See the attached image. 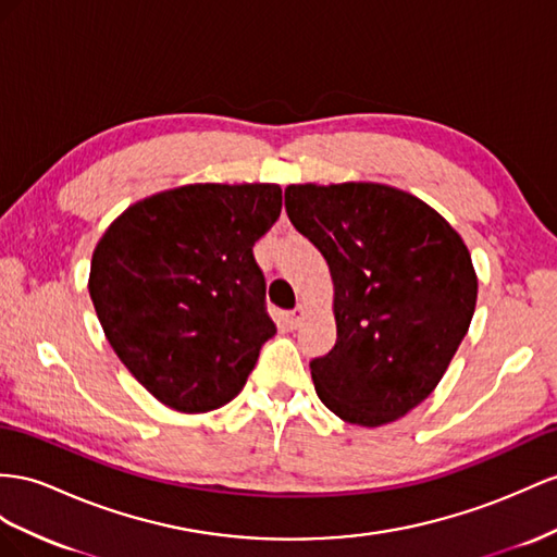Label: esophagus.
<instances>
[{
  "label": "esophagus",
  "instance_id": "obj_1",
  "mask_svg": "<svg viewBox=\"0 0 557 557\" xmlns=\"http://www.w3.org/2000/svg\"><path fill=\"white\" fill-rule=\"evenodd\" d=\"M304 312H306V308H304V306H296L294 310H289V312H287V326H289V330H296V326L301 324V320H304Z\"/></svg>",
  "mask_w": 557,
  "mask_h": 557
}]
</instances>
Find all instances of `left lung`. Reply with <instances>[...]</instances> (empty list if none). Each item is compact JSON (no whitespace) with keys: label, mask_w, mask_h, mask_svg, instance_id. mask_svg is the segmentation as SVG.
Instances as JSON below:
<instances>
[{"label":"left lung","mask_w":557,"mask_h":557,"mask_svg":"<svg viewBox=\"0 0 557 557\" xmlns=\"http://www.w3.org/2000/svg\"><path fill=\"white\" fill-rule=\"evenodd\" d=\"M294 227L334 280V348L310 362L326 409L376 428L435 391L475 312L459 233L419 197L381 183L289 185Z\"/></svg>","instance_id":"8db88e82"}]
</instances>
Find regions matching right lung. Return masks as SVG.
<instances>
[{
  "label": "right lung",
  "mask_w": 557,
  "mask_h": 557,
  "mask_svg": "<svg viewBox=\"0 0 557 557\" xmlns=\"http://www.w3.org/2000/svg\"><path fill=\"white\" fill-rule=\"evenodd\" d=\"M282 211L275 183H195L132 205L98 242L89 294L143 388L185 414L227 405L275 334L253 259Z\"/></svg>",
  "instance_id": "1"
}]
</instances>
